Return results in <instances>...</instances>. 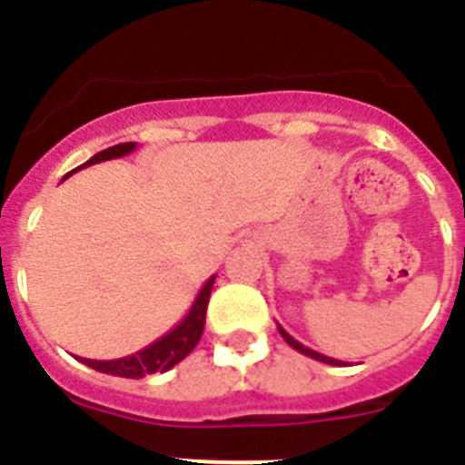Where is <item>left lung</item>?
<instances>
[{
    "label": "left lung",
    "instance_id": "1",
    "mask_svg": "<svg viewBox=\"0 0 465 465\" xmlns=\"http://www.w3.org/2000/svg\"><path fill=\"white\" fill-rule=\"evenodd\" d=\"M277 328H279V332H282V338L286 340V342H289L291 347L295 349V351H300V354H305V356H310V359H314V361H322V363H328V365H344V361L331 359V356H323V354H319V351H314V349L305 347V344H300L298 340H295V338H291L289 332L283 331V328L279 326V323H277Z\"/></svg>",
    "mask_w": 465,
    "mask_h": 465
}]
</instances>
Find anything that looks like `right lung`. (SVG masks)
Listing matches in <instances>:
<instances>
[{"mask_svg": "<svg viewBox=\"0 0 465 465\" xmlns=\"http://www.w3.org/2000/svg\"><path fill=\"white\" fill-rule=\"evenodd\" d=\"M134 149H137V142L116 143V146H109V149L94 153L88 163H84V165L76 167L74 172L84 170V167L88 165H97V163H104V160L123 158V155L133 153ZM69 174H72V172H69ZM213 282H216V274H212V277L204 282V286L200 289V293L195 295L191 310H188V314L183 316L182 322L176 323L172 331H167L163 338L151 342L149 347L139 349V351H134V354L130 356H123V359L93 361L81 359V356H76V359H79L81 363L88 365V368H93V371L114 377H127V380H139V377L153 375V372H167L170 368H174L176 363H182L193 349H195L200 338H203L204 316H207L209 295H212Z\"/></svg>", "mask_w": 465, "mask_h": 465, "instance_id": "right-lung-1", "label": "right lung"}]
</instances>
